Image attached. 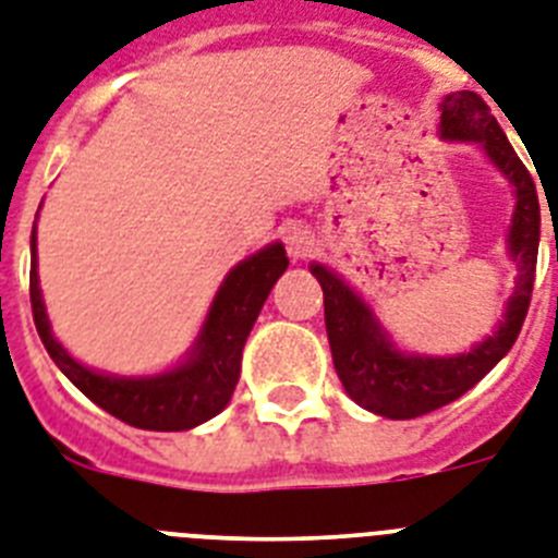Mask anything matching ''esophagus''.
I'll return each instance as SVG.
<instances>
[{
	"label": "esophagus",
	"instance_id": "1",
	"mask_svg": "<svg viewBox=\"0 0 558 558\" xmlns=\"http://www.w3.org/2000/svg\"><path fill=\"white\" fill-rule=\"evenodd\" d=\"M283 243H287V252L292 260H303V257L315 252V235L301 223H292V227L283 229Z\"/></svg>",
	"mask_w": 558,
	"mask_h": 558
}]
</instances>
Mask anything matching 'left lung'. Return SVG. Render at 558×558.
Instances as JSON below:
<instances>
[{
  "label": "left lung",
  "mask_w": 558,
  "mask_h": 558,
  "mask_svg": "<svg viewBox=\"0 0 558 558\" xmlns=\"http://www.w3.org/2000/svg\"><path fill=\"white\" fill-rule=\"evenodd\" d=\"M439 135L451 142H474L499 167L517 192V209L508 232V252L517 260L519 278L510 294L499 329L468 354L453 357H423L405 354L391 343L372 308L351 292L340 275L323 264H312V275L320 280L326 306V335L331 360L345 395L366 411L388 420H414L460 400L468 388L490 372L517 343L527 306H531L536 255H539V195L531 172L510 147L508 135L490 116V107L480 93L460 90L439 105Z\"/></svg>",
  "instance_id": "obj_1"
}]
</instances>
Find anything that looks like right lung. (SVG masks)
Instances as JSON below:
<instances>
[{
    "label": "right lung",
    "mask_w": 558,
    "mask_h": 558,
    "mask_svg": "<svg viewBox=\"0 0 558 558\" xmlns=\"http://www.w3.org/2000/svg\"><path fill=\"white\" fill-rule=\"evenodd\" d=\"M31 308L41 343L84 397L98 409L119 416L121 423L144 430H186L207 423L227 409L241 377L243 343L255 326L271 287L287 271L289 257L283 243H271L229 271L215 294L201 335L184 363L156 377H112L93 372L70 357L50 331L36 271V223L31 235Z\"/></svg>",
    "instance_id": "obj_1"
}]
</instances>
